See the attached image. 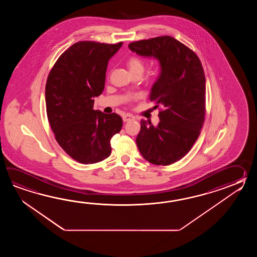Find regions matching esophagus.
Wrapping results in <instances>:
<instances>
[{"label":"esophagus","instance_id":"obj_1","mask_svg":"<svg viewBox=\"0 0 257 257\" xmlns=\"http://www.w3.org/2000/svg\"><path fill=\"white\" fill-rule=\"evenodd\" d=\"M122 118H123L124 122H127V121L134 120L135 119V117L133 115H131V114H126V115H123Z\"/></svg>","mask_w":257,"mask_h":257}]
</instances>
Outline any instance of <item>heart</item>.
Wrapping results in <instances>:
<instances>
[{"instance_id": "b5f03b06", "label": "heart", "mask_w": 257, "mask_h": 257, "mask_svg": "<svg viewBox=\"0 0 257 257\" xmlns=\"http://www.w3.org/2000/svg\"><path fill=\"white\" fill-rule=\"evenodd\" d=\"M126 66L131 72V74L134 73H142L144 71V61L138 56H131L126 60Z\"/></svg>"}]
</instances>
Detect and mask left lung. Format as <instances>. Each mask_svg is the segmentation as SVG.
<instances>
[{"label":"left lung","instance_id":"obj_1","mask_svg":"<svg viewBox=\"0 0 257 257\" xmlns=\"http://www.w3.org/2000/svg\"><path fill=\"white\" fill-rule=\"evenodd\" d=\"M131 51L159 60L161 73L150 100L159 112L158 126L141 121L136 142L143 158L156 165H169L191 150L200 134L206 114V78L197 54L180 41L157 37L128 45Z\"/></svg>","mask_w":257,"mask_h":257}]
</instances>
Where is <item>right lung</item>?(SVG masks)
Returning <instances> with one entry per match:
<instances>
[{
	"mask_svg": "<svg viewBox=\"0 0 257 257\" xmlns=\"http://www.w3.org/2000/svg\"><path fill=\"white\" fill-rule=\"evenodd\" d=\"M122 44H73L48 76L45 97L49 125L60 147L81 164L109 157L110 141L123 125L120 115L93 108V98L104 91L108 60Z\"/></svg>",
	"mask_w": 257,
	"mask_h": 257,
	"instance_id": "1",
	"label": "right lung"
}]
</instances>
